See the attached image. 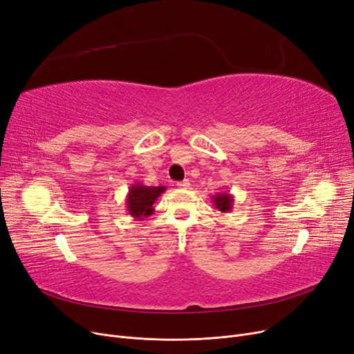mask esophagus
Instances as JSON below:
<instances>
[{
    "label": "esophagus",
    "instance_id": "obj_1",
    "mask_svg": "<svg viewBox=\"0 0 354 354\" xmlns=\"http://www.w3.org/2000/svg\"><path fill=\"white\" fill-rule=\"evenodd\" d=\"M189 185H191L189 179H185V180L178 182V183H176V187H178V188H180V189H187V188H189Z\"/></svg>",
    "mask_w": 354,
    "mask_h": 354
}]
</instances>
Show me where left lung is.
<instances>
[{"instance_id": "obj_1", "label": "left lung", "mask_w": 354, "mask_h": 354, "mask_svg": "<svg viewBox=\"0 0 354 354\" xmlns=\"http://www.w3.org/2000/svg\"><path fill=\"white\" fill-rule=\"evenodd\" d=\"M214 208L222 214H228L234 208V196L230 192H218L211 196Z\"/></svg>"}]
</instances>
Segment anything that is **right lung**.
Wrapping results in <instances>:
<instances>
[{
	"mask_svg": "<svg viewBox=\"0 0 354 354\" xmlns=\"http://www.w3.org/2000/svg\"><path fill=\"white\" fill-rule=\"evenodd\" d=\"M166 191V187H146L142 182L132 183L126 195V209L136 221L153 214L155 201Z\"/></svg>",
	"mask_w": 354,
	"mask_h": 354,
	"instance_id": "right-lung-1",
	"label": "right lung"
}]
</instances>
